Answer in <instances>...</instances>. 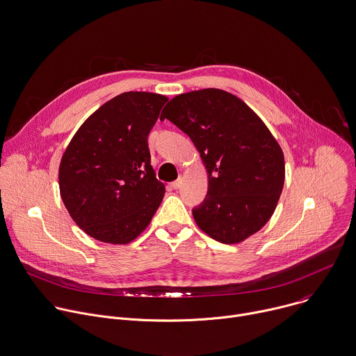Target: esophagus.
<instances>
[{
	"instance_id": "esophagus-1",
	"label": "esophagus",
	"mask_w": 356,
	"mask_h": 356,
	"mask_svg": "<svg viewBox=\"0 0 356 356\" xmlns=\"http://www.w3.org/2000/svg\"><path fill=\"white\" fill-rule=\"evenodd\" d=\"M180 186H181V179H177L176 181H172V183H170V187H172V188H175V190H176V188H179Z\"/></svg>"
}]
</instances>
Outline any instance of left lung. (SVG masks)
<instances>
[{
    "instance_id": "1",
    "label": "left lung",
    "mask_w": 356,
    "mask_h": 356,
    "mask_svg": "<svg viewBox=\"0 0 356 356\" xmlns=\"http://www.w3.org/2000/svg\"><path fill=\"white\" fill-rule=\"evenodd\" d=\"M195 145L208 173L195 223L220 243H239L271 218L285 180L284 154L261 118L222 89L193 90L162 110Z\"/></svg>"
}]
</instances>
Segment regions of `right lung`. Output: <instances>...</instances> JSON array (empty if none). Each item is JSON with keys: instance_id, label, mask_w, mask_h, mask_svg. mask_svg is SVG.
<instances>
[{"instance_id": "add662e5", "label": "right lung", "mask_w": 356, "mask_h": 356, "mask_svg": "<svg viewBox=\"0 0 356 356\" xmlns=\"http://www.w3.org/2000/svg\"><path fill=\"white\" fill-rule=\"evenodd\" d=\"M166 96L124 92L100 106L79 127L58 170L63 202L96 241L126 245L145 230L165 184L151 166L148 134Z\"/></svg>"}]
</instances>
